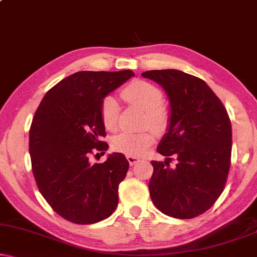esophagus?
<instances>
[{
    "label": "esophagus",
    "mask_w": 257,
    "mask_h": 257,
    "mask_svg": "<svg viewBox=\"0 0 257 257\" xmlns=\"http://www.w3.org/2000/svg\"><path fill=\"white\" fill-rule=\"evenodd\" d=\"M126 160H128V162H129V164H131V166H134L135 163H138L139 161H140L139 157H136V156H132V155H128V156H126Z\"/></svg>",
    "instance_id": "34e87169"
}]
</instances>
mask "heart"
Wrapping results in <instances>:
<instances>
[{
	"mask_svg": "<svg viewBox=\"0 0 257 257\" xmlns=\"http://www.w3.org/2000/svg\"><path fill=\"white\" fill-rule=\"evenodd\" d=\"M122 97L133 105L146 111L147 123L157 133L162 132L167 125V115L161 107L163 101L162 93L159 88L146 81H134L122 90ZM119 105L115 97L107 96L101 104V117L104 126L114 131L117 126ZM154 142L150 132L119 133L112 139V148L125 155L141 156Z\"/></svg>",
	"mask_w": 257,
	"mask_h": 257,
	"instance_id": "obj_1",
	"label": "heart"
}]
</instances>
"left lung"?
<instances>
[{
    "instance_id": "8db88e82",
    "label": "left lung",
    "mask_w": 257,
    "mask_h": 257,
    "mask_svg": "<svg viewBox=\"0 0 257 257\" xmlns=\"http://www.w3.org/2000/svg\"><path fill=\"white\" fill-rule=\"evenodd\" d=\"M169 100L167 133L157 146L164 161H152L153 203L175 218L203 214L223 191L231 155L228 112L206 82L176 69L142 73ZM174 157L176 166H170Z\"/></svg>"
}]
</instances>
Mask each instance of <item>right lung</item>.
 Returning <instances> with one entry per match:
<instances>
[{
  "instance_id": "add662e5",
  "label": "right lung",
  "mask_w": 257,
  "mask_h": 257,
  "mask_svg": "<svg viewBox=\"0 0 257 257\" xmlns=\"http://www.w3.org/2000/svg\"><path fill=\"white\" fill-rule=\"evenodd\" d=\"M134 76L132 70L78 71L54 85L41 101L29 131V154L40 193L60 216L77 224L100 222L114 213L118 184L129 162L121 153L103 163L89 156L104 152L103 98ZM97 155V154H96Z\"/></svg>"
}]
</instances>
